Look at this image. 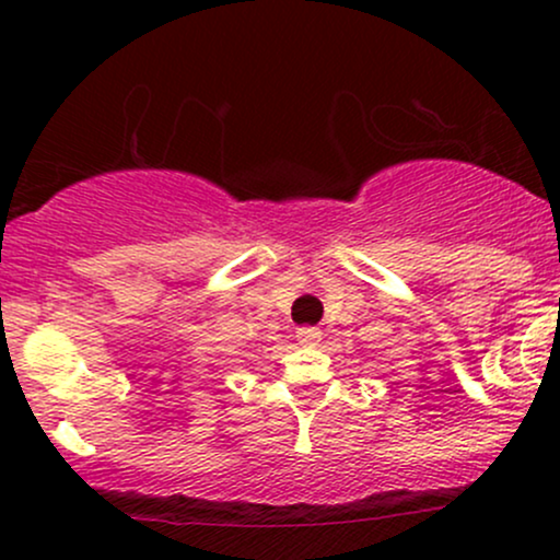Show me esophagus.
I'll use <instances>...</instances> for the list:
<instances>
[{
	"mask_svg": "<svg viewBox=\"0 0 560 560\" xmlns=\"http://www.w3.org/2000/svg\"><path fill=\"white\" fill-rule=\"evenodd\" d=\"M294 337H298L300 345L313 347V345L320 342V329H316V326H302V329H298V334H294Z\"/></svg>",
	"mask_w": 560,
	"mask_h": 560,
	"instance_id": "obj_1",
	"label": "esophagus"
}]
</instances>
